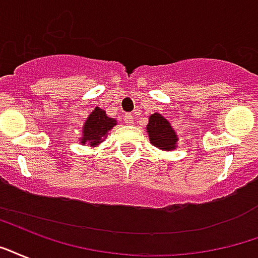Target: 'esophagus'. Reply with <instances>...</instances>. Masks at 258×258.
<instances>
[{
    "label": "esophagus",
    "mask_w": 258,
    "mask_h": 258,
    "mask_svg": "<svg viewBox=\"0 0 258 258\" xmlns=\"http://www.w3.org/2000/svg\"><path fill=\"white\" fill-rule=\"evenodd\" d=\"M123 120H124V123H127V124H133V115H131V113H124V115H123Z\"/></svg>",
    "instance_id": "esophagus-1"
}]
</instances>
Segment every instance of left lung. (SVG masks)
Returning a JSON list of instances; mask_svg holds the SVG:
<instances>
[{"label": "left lung", "mask_w": 258, "mask_h": 258, "mask_svg": "<svg viewBox=\"0 0 258 258\" xmlns=\"http://www.w3.org/2000/svg\"><path fill=\"white\" fill-rule=\"evenodd\" d=\"M146 128L153 146L165 151L174 150L177 147L178 137L176 131L172 128L170 123L161 113L155 112L149 117V124Z\"/></svg>", "instance_id": "1"}]
</instances>
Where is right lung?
Here are the masks:
<instances>
[{"instance_id":"add662e5","label":"right lung","mask_w":258,"mask_h":258,"mask_svg":"<svg viewBox=\"0 0 258 258\" xmlns=\"http://www.w3.org/2000/svg\"><path fill=\"white\" fill-rule=\"evenodd\" d=\"M116 125V120L107 116L105 111L96 107L93 112H90L89 117L86 119L82 127V145H89L96 147L103 142L107 137L108 131H111Z\"/></svg>"}]
</instances>
